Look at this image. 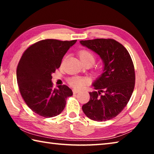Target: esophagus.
Returning <instances> with one entry per match:
<instances>
[{
    "mask_svg": "<svg viewBox=\"0 0 154 154\" xmlns=\"http://www.w3.org/2000/svg\"><path fill=\"white\" fill-rule=\"evenodd\" d=\"M80 91L79 90H77V89H73L72 90V92L73 94H77V93H79Z\"/></svg>",
    "mask_w": 154,
    "mask_h": 154,
    "instance_id": "obj_1",
    "label": "esophagus"
}]
</instances>
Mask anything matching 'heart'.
Returning <instances> with one entry per match:
<instances>
[{"instance_id":"1","label":"heart","mask_w":154,"mask_h":154,"mask_svg":"<svg viewBox=\"0 0 154 154\" xmlns=\"http://www.w3.org/2000/svg\"><path fill=\"white\" fill-rule=\"evenodd\" d=\"M79 57L82 63L90 62L94 64L95 62V56L92 53L88 50H82L79 53ZM88 82L87 79L82 77H72L68 79V83L71 86L77 88H80L84 86Z\"/></svg>"}]
</instances>
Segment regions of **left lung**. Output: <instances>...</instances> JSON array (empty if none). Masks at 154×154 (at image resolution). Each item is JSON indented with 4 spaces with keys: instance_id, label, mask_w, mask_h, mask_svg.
Returning <instances> with one entry per match:
<instances>
[{
    "instance_id": "left-lung-1",
    "label": "left lung",
    "mask_w": 154,
    "mask_h": 154,
    "mask_svg": "<svg viewBox=\"0 0 154 154\" xmlns=\"http://www.w3.org/2000/svg\"><path fill=\"white\" fill-rule=\"evenodd\" d=\"M80 43L99 55L104 63L103 72L93 83L97 91L89 93V102L82 110L94 121L109 120L121 113L133 92V62L127 49L114 39L96 38Z\"/></svg>"
}]
</instances>
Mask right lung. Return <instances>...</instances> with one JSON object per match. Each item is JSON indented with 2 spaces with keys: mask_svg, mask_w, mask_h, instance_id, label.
Wrapping results in <instances>:
<instances>
[{
  "mask_svg": "<svg viewBox=\"0 0 154 154\" xmlns=\"http://www.w3.org/2000/svg\"><path fill=\"white\" fill-rule=\"evenodd\" d=\"M77 40L45 39L26 49L17 67L20 92L31 110L44 118L58 116L64 110L66 98L72 95L67 85L53 88L51 74L60 66L62 60Z\"/></svg>",
  "mask_w": 154,
  "mask_h": 154,
  "instance_id": "obj_1",
  "label": "right lung"
}]
</instances>
